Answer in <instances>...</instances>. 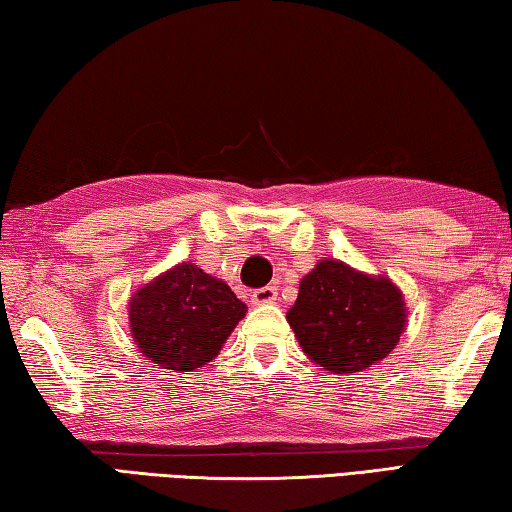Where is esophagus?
<instances>
[{"mask_svg": "<svg viewBox=\"0 0 512 512\" xmlns=\"http://www.w3.org/2000/svg\"><path fill=\"white\" fill-rule=\"evenodd\" d=\"M253 305H271V302L277 300V289L275 287H262L253 291Z\"/></svg>", "mask_w": 512, "mask_h": 512, "instance_id": "34e87169", "label": "esophagus"}]
</instances>
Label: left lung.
I'll return each instance as SVG.
<instances>
[{"mask_svg": "<svg viewBox=\"0 0 512 512\" xmlns=\"http://www.w3.org/2000/svg\"><path fill=\"white\" fill-rule=\"evenodd\" d=\"M287 320L316 366L350 375L377 366L395 350L409 309L391 277L357 271L332 257L302 277Z\"/></svg>", "mask_w": 512, "mask_h": 512, "instance_id": "1", "label": "left lung"}]
</instances>
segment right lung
I'll return each instance as SVG.
<instances>
[{
    "instance_id": "1",
    "label": "right lung",
    "mask_w": 512,
    "mask_h": 512,
    "mask_svg": "<svg viewBox=\"0 0 512 512\" xmlns=\"http://www.w3.org/2000/svg\"><path fill=\"white\" fill-rule=\"evenodd\" d=\"M248 307L219 277L180 262L137 289L128 329L142 357L173 372H194L221 352Z\"/></svg>"
}]
</instances>
